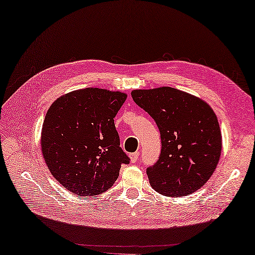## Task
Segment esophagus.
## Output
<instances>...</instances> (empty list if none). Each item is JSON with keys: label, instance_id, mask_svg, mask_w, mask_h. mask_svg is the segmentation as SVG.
Wrapping results in <instances>:
<instances>
[{"label": "esophagus", "instance_id": "obj_1", "mask_svg": "<svg viewBox=\"0 0 255 255\" xmlns=\"http://www.w3.org/2000/svg\"><path fill=\"white\" fill-rule=\"evenodd\" d=\"M138 156H139V152L138 151H136V152H133V153L129 154V159H131V162L135 163L136 161L138 160Z\"/></svg>", "mask_w": 255, "mask_h": 255}]
</instances>
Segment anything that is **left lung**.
Wrapping results in <instances>:
<instances>
[{
  "label": "left lung",
  "mask_w": 255,
  "mask_h": 255,
  "mask_svg": "<svg viewBox=\"0 0 255 255\" xmlns=\"http://www.w3.org/2000/svg\"><path fill=\"white\" fill-rule=\"evenodd\" d=\"M133 101L156 121L161 153L147 169L151 187L167 197L200 189L212 176L222 151L220 124L201 98L169 86L134 90Z\"/></svg>",
  "instance_id": "8db88e82"
}]
</instances>
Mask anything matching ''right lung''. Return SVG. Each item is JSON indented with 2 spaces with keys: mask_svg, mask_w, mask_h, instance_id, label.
<instances>
[{
  "mask_svg": "<svg viewBox=\"0 0 255 255\" xmlns=\"http://www.w3.org/2000/svg\"><path fill=\"white\" fill-rule=\"evenodd\" d=\"M128 95L86 88L60 96L48 108L41 132L43 158L52 175L79 197L108 190L129 158L115 120Z\"/></svg>",
  "mask_w": 255,
  "mask_h": 255,
  "instance_id": "right-lung-1",
  "label": "right lung"
}]
</instances>
